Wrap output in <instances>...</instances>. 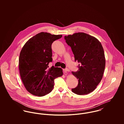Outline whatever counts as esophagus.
I'll use <instances>...</instances> for the list:
<instances>
[{
    "mask_svg": "<svg viewBox=\"0 0 124 124\" xmlns=\"http://www.w3.org/2000/svg\"><path fill=\"white\" fill-rule=\"evenodd\" d=\"M63 71H64L65 72H69V71H70V70H69V69H68L66 68V69H64V70H63Z\"/></svg>",
    "mask_w": 124,
    "mask_h": 124,
    "instance_id": "obj_1",
    "label": "esophagus"
}]
</instances>
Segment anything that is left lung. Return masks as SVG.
I'll use <instances>...</instances> for the list:
<instances>
[{
	"mask_svg": "<svg viewBox=\"0 0 124 124\" xmlns=\"http://www.w3.org/2000/svg\"><path fill=\"white\" fill-rule=\"evenodd\" d=\"M64 38L75 61L80 63L79 70L71 72L78 80L77 86L71 91L78 95L87 94L95 90L103 76L106 59L103 46L96 38L83 32Z\"/></svg>",
	"mask_w": 124,
	"mask_h": 124,
	"instance_id": "8db88e82",
	"label": "left lung"
}]
</instances>
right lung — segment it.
<instances>
[{
	"mask_svg": "<svg viewBox=\"0 0 124 124\" xmlns=\"http://www.w3.org/2000/svg\"><path fill=\"white\" fill-rule=\"evenodd\" d=\"M62 35L41 32L30 39L22 47L19 57V70L21 80L31 94L43 96L53 89L54 80L63 75L61 68H50L52 62V44Z\"/></svg>",
	"mask_w": 124,
	"mask_h": 124,
	"instance_id": "add662e5",
	"label": "right lung"
}]
</instances>
